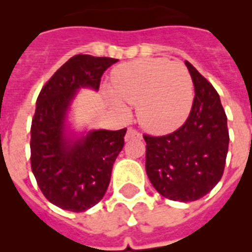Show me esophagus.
I'll use <instances>...</instances> for the list:
<instances>
[{
	"label": "esophagus",
	"instance_id": "1",
	"mask_svg": "<svg viewBox=\"0 0 252 252\" xmlns=\"http://www.w3.org/2000/svg\"><path fill=\"white\" fill-rule=\"evenodd\" d=\"M133 138H142V134L134 128H128L126 134V141H129V140H133Z\"/></svg>",
	"mask_w": 252,
	"mask_h": 252
}]
</instances>
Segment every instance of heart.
<instances>
[{
	"label": "heart",
	"instance_id": "obj_1",
	"mask_svg": "<svg viewBox=\"0 0 252 252\" xmlns=\"http://www.w3.org/2000/svg\"><path fill=\"white\" fill-rule=\"evenodd\" d=\"M107 91L115 108L137 106V119L152 133L178 129L188 118L193 103V84L187 68L166 59H145L116 66Z\"/></svg>",
	"mask_w": 252,
	"mask_h": 252
}]
</instances>
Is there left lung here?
Wrapping results in <instances>:
<instances>
[{"label":"left lung","instance_id":"1","mask_svg":"<svg viewBox=\"0 0 252 252\" xmlns=\"http://www.w3.org/2000/svg\"><path fill=\"white\" fill-rule=\"evenodd\" d=\"M195 86L191 112L183 126L165 136L144 134L145 168L153 187L174 201H195L222 178L227 149V118L217 91L186 61Z\"/></svg>","mask_w":252,"mask_h":252}]
</instances>
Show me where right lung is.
Wrapping results in <instances>:
<instances>
[{"label":"right lung","mask_w":252,"mask_h":252,"mask_svg":"<svg viewBox=\"0 0 252 252\" xmlns=\"http://www.w3.org/2000/svg\"><path fill=\"white\" fill-rule=\"evenodd\" d=\"M116 61L76 55L37 96L31 124V168L47 200L65 211L85 212L102 200L124 146L126 128L91 130L80 138L65 133V116L76 91L80 87L98 90L103 73Z\"/></svg>","instance_id":"1"}]
</instances>
